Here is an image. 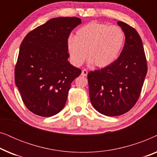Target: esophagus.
I'll return each instance as SVG.
<instances>
[{
    "mask_svg": "<svg viewBox=\"0 0 157 157\" xmlns=\"http://www.w3.org/2000/svg\"><path fill=\"white\" fill-rule=\"evenodd\" d=\"M87 74H88L87 70H86V69L82 70V72H81V75H82V76H86Z\"/></svg>",
    "mask_w": 157,
    "mask_h": 157,
    "instance_id": "34e87169",
    "label": "esophagus"
}]
</instances>
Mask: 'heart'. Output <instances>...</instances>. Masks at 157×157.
Wrapping results in <instances>:
<instances>
[{
    "instance_id": "obj_1",
    "label": "heart",
    "mask_w": 157,
    "mask_h": 157,
    "mask_svg": "<svg viewBox=\"0 0 157 157\" xmlns=\"http://www.w3.org/2000/svg\"><path fill=\"white\" fill-rule=\"evenodd\" d=\"M125 36L121 28L93 21L68 38L67 46L75 65L81 66L86 58L94 66L104 68L113 63L123 48Z\"/></svg>"
}]
</instances>
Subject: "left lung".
I'll return each mask as SVG.
<instances>
[{"label":"left lung","instance_id":"obj_1","mask_svg":"<svg viewBox=\"0 0 157 157\" xmlns=\"http://www.w3.org/2000/svg\"><path fill=\"white\" fill-rule=\"evenodd\" d=\"M125 34L119 57L106 67L88 74L90 100L102 114L117 117L132 109L140 96L147 73L142 40L134 28L118 21Z\"/></svg>","mask_w":157,"mask_h":157}]
</instances>
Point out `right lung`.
Returning <instances> with one entry per match:
<instances>
[{
	"label": "right lung",
	"instance_id": "obj_1",
	"mask_svg": "<svg viewBox=\"0 0 157 157\" xmlns=\"http://www.w3.org/2000/svg\"><path fill=\"white\" fill-rule=\"evenodd\" d=\"M76 17H59L23 38L15 67V82L29 111L49 117L65 106L71 83L81 70L68 61V38L81 23Z\"/></svg>",
	"mask_w": 157,
	"mask_h": 157
}]
</instances>
